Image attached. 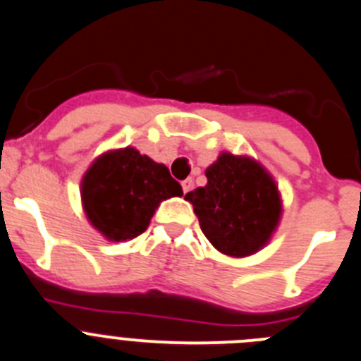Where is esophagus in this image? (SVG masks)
I'll return each instance as SVG.
<instances>
[{
	"label": "esophagus",
	"instance_id": "obj_1",
	"mask_svg": "<svg viewBox=\"0 0 361 361\" xmlns=\"http://www.w3.org/2000/svg\"><path fill=\"white\" fill-rule=\"evenodd\" d=\"M191 188H193V180H191V178H186V180H183V191H184V193H190Z\"/></svg>",
	"mask_w": 361,
	"mask_h": 361
}]
</instances>
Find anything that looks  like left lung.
I'll use <instances>...</instances> for the list:
<instances>
[{
	"label": "left lung",
	"mask_w": 361,
	"mask_h": 361,
	"mask_svg": "<svg viewBox=\"0 0 361 361\" xmlns=\"http://www.w3.org/2000/svg\"><path fill=\"white\" fill-rule=\"evenodd\" d=\"M206 177V186L184 198L193 204L211 245L233 257L263 249L283 211L272 175L254 159L224 152L207 168Z\"/></svg>",
	"instance_id": "obj_1"
}]
</instances>
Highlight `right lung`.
I'll return each mask as SVG.
<instances>
[{"mask_svg": "<svg viewBox=\"0 0 361 361\" xmlns=\"http://www.w3.org/2000/svg\"><path fill=\"white\" fill-rule=\"evenodd\" d=\"M80 191L91 226L111 241L140 236L159 204L183 195L180 184L164 164L132 147L94 159L82 178Z\"/></svg>", "mask_w": 361, "mask_h": 361, "instance_id": "obj_1", "label": "right lung"}]
</instances>
